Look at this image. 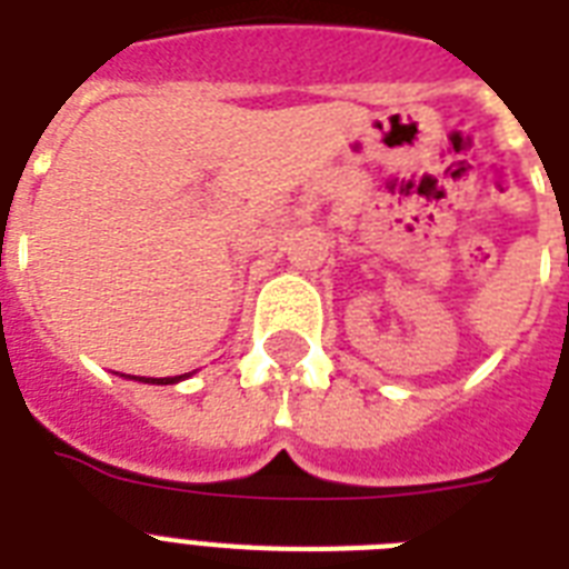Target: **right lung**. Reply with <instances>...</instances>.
I'll list each match as a JSON object with an SVG mask.
<instances>
[{"instance_id": "add662e5", "label": "right lung", "mask_w": 569, "mask_h": 569, "mask_svg": "<svg viewBox=\"0 0 569 569\" xmlns=\"http://www.w3.org/2000/svg\"><path fill=\"white\" fill-rule=\"evenodd\" d=\"M177 380H182V375H177V378H147L144 383H177Z\"/></svg>"}]
</instances>
